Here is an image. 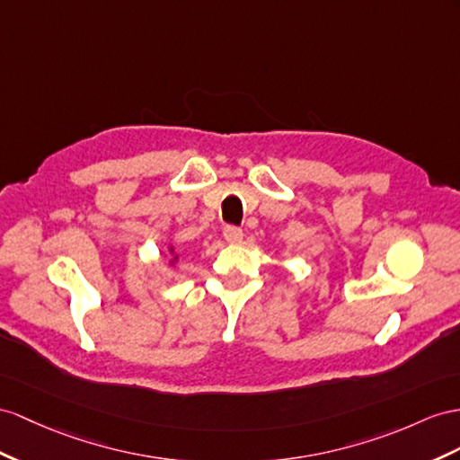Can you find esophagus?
Here are the masks:
<instances>
[{"mask_svg": "<svg viewBox=\"0 0 460 460\" xmlns=\"http://www.w3.org/2000/svg\"><path fill=\"white\" fill-rule=\"evenodd\" d=\"M223 237H226L227 243L237 244L243 239V229L234 227V226H226V229H223Z\"/></svg>", "mask_w": 460, "mask_h": 460, "instance_id": "esophagus-1", "label": "esophagus"}]
</instances>
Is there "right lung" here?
Here are the masks:
<instances>
[{
    "instance_id": "right-lung-1",
    "label": "right lung",
    "mask_w": 460,
    "mask_h": 460,
    "mask_svg": "<svg viewBox=\"0 0 460 460\" xmlns=\"http://www.w3.org/2000/svg\"><path fill=\"white\" fill-rule=\"evenodd\" d=\"M176 258H179V256H174V258H172V262H174V261H176Z\"/></svg>"
}]
</instances>
